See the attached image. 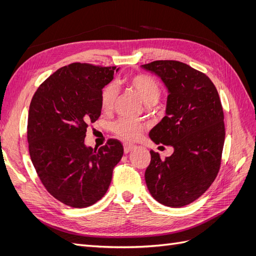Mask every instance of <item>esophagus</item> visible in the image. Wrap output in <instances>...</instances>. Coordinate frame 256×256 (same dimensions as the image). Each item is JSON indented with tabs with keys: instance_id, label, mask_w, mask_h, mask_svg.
<instances>
[{
	"instance_id": "1",
	"label": "esophagus",
	"mask_w": 256,
	"mask_h": 256,
	"mask_svg": "<svg viewBox=\"0 0 256 256\" xmlns=\"http://www.w3.org/2000/svg\"><path fill=\"white\" fill-rule=\"evenodd\" d=\"M134 145L132 144H128V143H125L124 144V152H125V154H128L130 150H132L134 148Z\"/></svg>"
}]
</instances>
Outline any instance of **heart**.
I'll return each instance as SVG.
<instances>
[{
	"instance_id": "1",
	"label": "heart",
	"mask_w": 256,
	"mask_h": 256,
	"mask_svg": "<svg viewBox=\"0 0 256 256\" xmlns=\"http://www.w3.org/2000/svg\"><path fill=\"white\" fill-rule=\"evenodd\" d=\"M129 86L134 90L140 96L145 106H154L161 97V86L156 79L152 76L136 74L127 76L126 79ZM118 98V90L114 82L106 84L102 90L100 95V106L104 112H111L116 104ZM143 125L141 122L127 118H122L116 120L113 125V131L115 134L122 140L134 141L142 134Z\"/></svg>"
}]
</instances>
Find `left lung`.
I'll return each instance as SVG.
<instances>
[{
  "instance_id": "left-lung-1",
  "label": "left lung",
  "mask_w": 256,
  "mask_h": 256,
  "mask_svg": "<svg viewBox=\"0 0 256 256\" xmlns=\"http://www.w3.org/2000/svg\"><path fill=\"white\" fill-rule=\"evenodd\" d=\"M142 67L157 74L170 92L166 115L150 136L174 147L164 160L150 152L147 188L159 203L182 207L202 196L219 173L226 138L221 100L204 72L182 62L154 60Z\"/></svg>"
}]
</instances>
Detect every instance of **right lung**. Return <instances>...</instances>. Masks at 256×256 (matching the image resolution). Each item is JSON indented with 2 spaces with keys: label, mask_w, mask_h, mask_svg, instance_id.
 <instances>
[{
  "label": "right lung",
  "mask_w": 256,
  "mask_h": 256,
  "mask_svg": "<svg viewBox=\"0 0 256 256\" xmlns=\"http://www.w3.org/2000/svg\"><path fill=\"white\" fill-rule=\"evenodd\" d=\"M116 66L72 63L37 88L30 104L28 141L30 160L50 194L63 204L88 207L109 189L122 144L109 138L99 148L86 147L90 124L102 113L100 95Z\"/></svg>",
  "instance_id": "add662e5"
}]
</instances>
